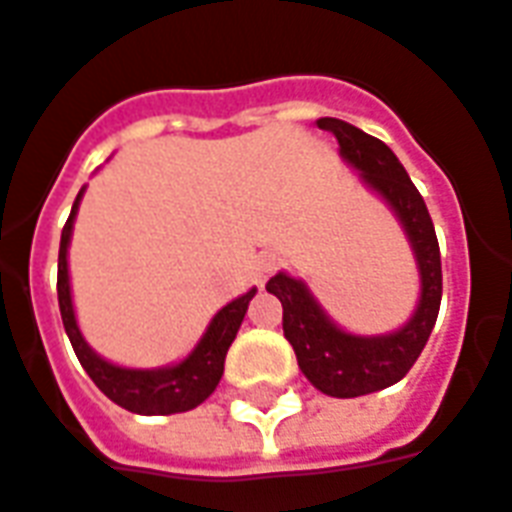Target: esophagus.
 Segmentation results:
<instances>
[{
  "mask_svg": "<svg viewBox=\"0 0 512 512\" xmlns=\"http://www.w3.org/2000/svg\"><path fill=\"white\" fill-rule=\"evenodd\" d=\"M276 266H279V260H276V255H271V252L257 255V260H255V282L257 285H266L268 276L274 274Z\"/></svg>",
  "mask_w": 512,
  "mask_h": 512,
  "instance_id": "34e87169",
  "label": "esophagus"
}]
</instances>
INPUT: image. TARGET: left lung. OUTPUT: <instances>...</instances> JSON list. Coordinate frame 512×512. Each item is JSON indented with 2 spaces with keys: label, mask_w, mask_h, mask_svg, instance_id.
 <instances>
[{
  "label": "left lung",
  "mask_w": 512,
  "mask_h": 512,
  "mask_svg": "<svg viewBox=\"0 0 512 512\" xmlns=\"http://www.w3.org/2000/svg\"><path fill=\"white\" fill-rule=\"evenodd\" d=\"M317 127L336 135L342 160L358 170L363 184L393 208L410 238L420 274V298L412 317L399 331L380 336H355L342 331L323 312V306L317 304V298L301 279H293L285 271L268 279L266 290L282 301L285 339L293 344L306 380L325 396L355 399L391 388L418 361L437 323L442 301V260L429 208L399 157L382 140L366 135L342 119L325 116L317 119Z\"/></svg>",
  "instance_id": "1"
}]
</instances>
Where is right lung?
Returning <instances> with one entry per match:
<instances>
[{
	"instance_id": "1",
	"label": "right lung",
	"mask_w": 512,
	"mask_h": 512,
	"mask_svg": "<svg viewBox=\"0 0 512 512\" xmlns=\"http://www.w3.org/2000/svg\"><path fill=\"white\" fill-rule=\"evenodd\" d=\"M83 189L73 203V211L64 222L62 244H59V276H56V293H59V312H62L64 331L70 336L78 361L113 404L138 415H173V412L195 410L198 404L214 393L225 372V355L236 339L241 320H244L249 301L255 298V287L236 301L222 306L214 320L208 323L198 347L187 358L162 369H124L116 363L105 361L86 344L78 320H75L73 295H70V271H67V246L73 236V222L81 206Z\"/></svg>"
}]
</instances>
